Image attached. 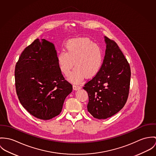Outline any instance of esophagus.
<instances>
[{"mask_svg":"<svg viewBox=\"0 0 156 156\" xmlns=\"http://www.w3.org/2000/svg\"><path fill=\"white\" fill-rule=\"evenodd\" d=\"M81 88V87L80 86H79V85H77V84H74V85H73V88L74 90H79V89H80Z\"/></svg>","mask_w":156,"mask_h":156,"instance_id":"34e87169","label":"esophagus"}]
</instances>
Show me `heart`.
I'll return each mask as SVG.
<instances>
[{"mask_svg": "<svg viewBox=\"0 0 156 156\" xmlns=\"http://www.w3.org/2000/svg\"><path fill=\"white\" fill-rule=\"evenodd\" d=\"M66 51H62L57 57L61 71L69 75L75 65V68L69 76L73 83H79L87 77L95 76L101 69L104 55L101 48L87 38H76L68 42Z\"/></svg>", "mask_w": 156, "mask_h": 156, "instance_id": "heart-1", "label": "heart"}]
</instances>
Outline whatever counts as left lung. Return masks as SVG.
I'll list each match as a JSON object with an SVG mask.
<instances>
[{
    "label": "left lung",
    "mask_w": 156,
    "mask_h": 156,
    "mask_svg": "<svg viewBox=\"0 0 156 156\" xmlns=\"http://www.w3.org/2000/svg\"><path fill=\"white\" fill-rule=\"evenodd\" d=\"M106 48L99 72L83 88L88 96L87 110L97 119L111 117L126 103L130 88L129 63L117 44L105 36Z\"/></svg>",
    "instance_id": "1"
}]
</instances>
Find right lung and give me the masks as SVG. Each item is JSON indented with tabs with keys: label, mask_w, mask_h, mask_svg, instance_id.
Returning <instances> with one entry per match:
<instances>
[{
	"label": "right lung",
	"mask_w": 156,
	"mask_h": 156,
	"mask_svg": "<svg viewBox=\"0 0 156 156\" xmlns=\"http://www.w3.org/2000/svg\"><path fill=\"white\" fill-rule=\"evenodd\" d=\"M15 84L22 106L44 120L61 112L72 91L60 69L54 44L44 39H35L21 54L15 68Z\"/></svg>",
	"instance_id": "1"
}]
</instances>
